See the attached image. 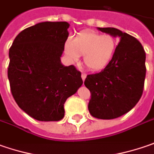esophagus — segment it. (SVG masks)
I'll return each mask as SVG.
<instances>
[{"mask_svg": "<svg viewBox=\"0 0 154 154\" xmlns=\"http://www.w3.org/2000/svg\"><path fill=\"white\" fill-rule=\"evenodd\" d=\"M81 77H82V79H83V81L84 82V80H85V78H86V74H84V73H82Z\"/></svg>", "mask_w": 154, "mask_h": 154, "instance_id": "34e87169", "label": "esophagus"}]
</instances>
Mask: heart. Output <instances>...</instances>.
<instances>
[{
    "label": "heart",
    "mask_w": 154,
    "mask_h": 154,
    "mask_svg": "<svg viewBox=\"0 0 154 154\" xmlns=\"http://www.w3.org/2000/svg\"><path fill=\"white\" fill-rule=\"evenodd\" d=\"M116 40L110 35H102L96 32H82L73 41L64 43V52L71 62H77L84 56V65L97 71L109 64L116 48Z\"/></svg>",
    "instance_id": "b5f03b06"
}]
</instances>
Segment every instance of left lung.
<instances>
[{
  "instance_id": "8db88e82",
  "label": "left lung",
  "mask_w": 154,
  "mask_h": 154,
  "mask_svg": "<svg viewBox=\"0 0 154 154\" xmlns=\"http://www.w3.org/2000/svg\"><path fill=\"white\" fill-rule=\"evenodd\" d=\"M120 42L109 64L99 73L88 75L89 111L92 116L110 120L130 111L140 99L146 77V53L140 41L114 27H97Z\"/></svg>"
}]
</instances>
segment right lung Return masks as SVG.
I'll use <instances>...</instances> for the list:
<instances>
[{"instance_id":"add662e5","label":"right lung","mask_w":154,"mask_h":154,"mask_svg":"<svg viewBox=\"0 0 154 154\" xmlns=\"http://www.w3.org/2000/svg\"><path fill=\"white\" fill-rule=\"evenodd\" d=\"M69 26L65 21L38 23L20 32L9 49L12 95L18 106L38 121L63 119L66 99L83 84L80 71L60 59Z\"/></svg>"}]
</instances>
